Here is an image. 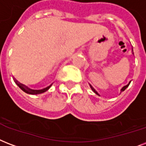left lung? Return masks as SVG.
I'll return each instance as SVG.
<instances>
[{"label": "left lung", "mask_w": 146, "mask_h": 146, "mask_svg": "<svg viewBox=\"0 0 146 146\" xmlns=\"http://www.w3.org/2000/svg\"><path fill=\"white\" fill-rule=\"evenodd\" d=\"M132 52H133V48H132ZM130 82H131V81H129V83L127 84H126V85L123 86V88H121V90H120V93H121V92H123V91H125V90H126V89L127 88H128V87H129V84H130ZM89 85H90V87H91V90H92V91H93L94 92V93L96 94H98V95H99V96H100V94H99L98 93V91H96L95 89L93 87H92V86H91V84H89Z\"/></svg>", "instance_id": "1"}]
</instances>
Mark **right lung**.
<instances>
[{
	"instance_id": "add662e5",
	"label": "right lung",
	"mask_w": 146,
	"mask_h": 146,
	"mask_svg": "<svg viewBox=\"0 0 146 146\" xmlns=\"http://www.w3.org/2000/svg\"><path fill=\"white\" fill-rule=\"evenodd\" d=\"M13 80H14V81H15V83L17 84L18 87H19V88H20L23 91H24L25 93L29 94H33V95H35V94H39L46 92V91H48V89L50 88V87L52 86V84H50V85L48 86V87H46V88H45L43 89H41V90H33V89L29 88L28 87H27V86L24 85V84L20 83V82H19L18 81H17L14 78H13Z\"/></svg>"
}]
</instances>
